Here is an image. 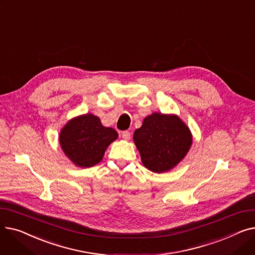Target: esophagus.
Masks as SVG:
<instances>
[{
  "label": "esophagus",
  "mask_w": 255,
  "mask_h": 255,
  "mask_svg": "<svg viewBox=\"0 0 255 255\" xmlns=\"http://www.w3.org/2000/svg\"><path fill=\"white\" fill-rule=\"evenodd\" d=\"M122 137L125 139V140H129L130 137H131V133L129 131H123L122 132Z\"/></svg>",
  "instance_id": "obj_1"
}]
</instances>
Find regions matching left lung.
Listing matches in <instances>:
<instances>
[{"instance_id": "left-lung-1", "label": "left lung", "mask_w": 255, "mask_h": 255, "mask_svg": "<svg viewBox=\"0 0 255 255\" xmlns=\"http://www.w3.org/2000/svg\"><path fill=\"white\" fill-rule=\"evenodd\" d=\"M133 140L143 165L154 172L167 171L176 166L189 151L192 136L177 116L152 114L136 129Z\"/></svg>"}]
</instances>
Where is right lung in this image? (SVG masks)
<instances>
[{
    "instance_id": "add662e5",
    "label": "right lung",
    "mask_w": 255,
    "mask_h": 255,
    "mask_svg": "<svg viewBox=\"0 0 255 255\" xmlns=\"http://www.w3.org/2000/svg\"><path fill=\"white\" fill-rule=\"evenodd\" d=\"M118 133L104 127L94 115H84L69 121L61 131L60 143L64 153L80 167H91L102 160L104 152Z\"/></svg>"
}]
</instances>
